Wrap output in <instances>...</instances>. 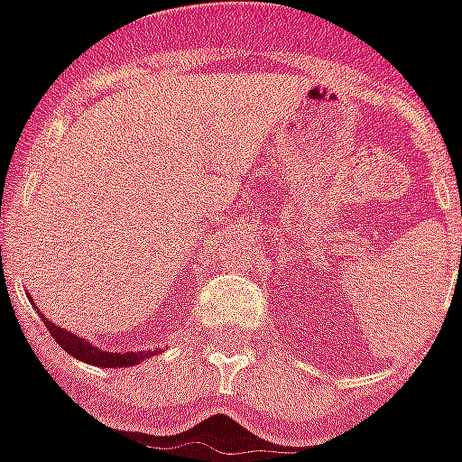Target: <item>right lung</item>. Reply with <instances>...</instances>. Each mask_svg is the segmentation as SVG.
<instances>
[{
    "label": "right lung",
    "instance_id": "1",
    "mask_svg": "<svg viewBox=\"0 0 462 462\" xmlns=\"http://www.w3.org/2000/svg\"><path fill=\"white\" fill-rule=\"evenodd\" d=\"M42 322L44 327H47V332L55 337V342L65 349L67 355H72V357L79 359V362L95 365V367H133V365H138V362H143V359L152 355V352H125V355L103 352L100 346H92L90 342H85L78 334H69L67 329H62V327L47 322V317H42Z\"/></svg>",
    "mask_w": 462,
    "mask_h": 462
}]
</instances>
